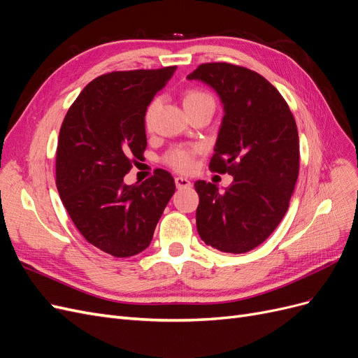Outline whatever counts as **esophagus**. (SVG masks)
<instances>
[{"label":"esophagus","instance_id":"esophagus-1","mask_svg":"<svg viewBox=\"0 0 358 358\" xmlns=\"http://www.w3.org/2000/svg\"><path fill=\"white\" fill-rule=\"evenodd\" d=\"M175 183H176L178 189L189 188V187H191V182H189L187 178H175Z\"/></svg>","mask_w":358,"mask_h":358}]
</instances>
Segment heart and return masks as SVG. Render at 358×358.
<instances>
[{"mask_svg": "<svg viewBox=\"0 0 358 358\" xmlns=\"http://www.w3.org/2000/svg\"><path fill=\"white\" fill-rule=\"evenodd\" d=\"M204 103L215 104L212 95H209L204 91L189 90L188 92H185V95H183V107H185V110H189L192 107L204 104ZM155 107H157V101H154L148 107L146 124H149L150 119H152ZM199 150L200 148L197 146H176L171 150H169L164 157V161L166 164H169L171 169H175L178 171H189L194 166V157H196Z\"/></svg>", "mask_w": 358, "mask_h": 358, "instance_id": "heart-1", "label": "heart"}]
</instances>
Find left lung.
<instances>
[{"label": "left lung", "mask_w": 358, "mask_h": 358, "mask_svg": "<svg viewBox=\"0 0 358 358\" xmlns=\"http://www.w3.org/2000/svg\"><path fill=\"white\" fill-rule=\"evenodd\" d=\"M220 95L224 117L209 169L229 173L224 192L194 183L201 241L243 254L262 245L288 210L299 176V133L287 101L262 74L227 62L201 64L188 74Z\"/></svg>", "instance_id": "obj_1"}]
</instances>
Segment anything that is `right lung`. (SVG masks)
<instances>
[{
    "mask_svg": "<svg viewBox=\"0 0 358 358\" xmlns=\"http://www.w3.org/2000/svg\"><path fill=\"white\" fill-rule=\"evenodd\" d=\"M176 67L112 71L94 79L71 104L57 149V188L71 221L95 248L125 258L145 251L175 179L157 169L140 185L124 176L146 149L145 115Z\"/></svg>",
    "mask_w": 358,
    "mask_h": 358,
    "instance_id": "1",
    "label": "right lung"
}]
</instances>
